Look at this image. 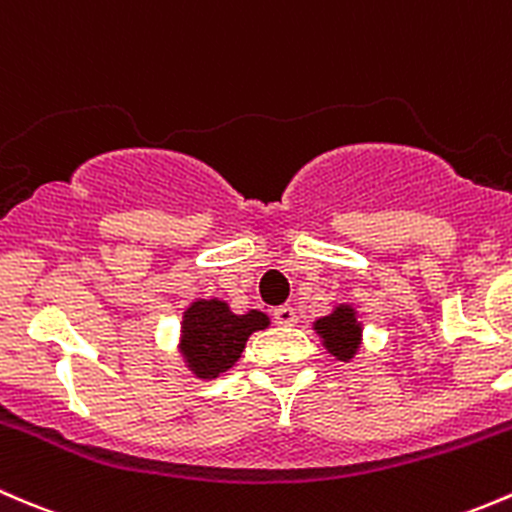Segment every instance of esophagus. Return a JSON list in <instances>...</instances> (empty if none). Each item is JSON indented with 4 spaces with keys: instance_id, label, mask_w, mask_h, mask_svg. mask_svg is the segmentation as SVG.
Returning a JSON list of instances; mask_svg holds the SVG:
<instances>
[{
    "instance_id": "obj_1",
    "label": "esophagus",
    "mask_w": 512,
    "mask_h": 512,
    "mask_svg": "<svg viewBox=\"0 0 512 512\" xmlns=\"http://www.w3.org/2000/svg\"><path fill=\"white\" fill-rule=\"evenodd\" d=\"M273 318H276L278 325H286V328L298 323V313H295L293 305H281V308H276L273 310Z\"/></svg>"
}]
</instances>
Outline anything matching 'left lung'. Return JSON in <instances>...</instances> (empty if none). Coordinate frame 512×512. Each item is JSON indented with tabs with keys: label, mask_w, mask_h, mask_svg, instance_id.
Instances as JSON below:
<instances>
[{
	"label": "left lung",
	"mask_w": 512,
	"mask_h": 512,
	"mask_svg": "<svg viewBox=\"0 0 512 512\" xmlns=\"http://www.w3.org/2000/svg\"><path fill=\"white\" fill-rule=\"evenodd\" d=\"M313 330L320 335L325 350L340 362H350L360 350L362 323L352 305H337L333 313L315 320Z\"/></svg>",
	"instance_id": "8db88e82"
}]
</instances>
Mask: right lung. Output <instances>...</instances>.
Here are the masks:
<instances>
[{"label": "right lung", "mask_w": 512, "mask_h": 512, "mask_svg": "<svg viewBox=\"0 0 512 512\" xmlns=\"http://www.w3.org/2000/svg\"><path fill=\"white\" fill-rule=\"evenodd\" d=\"M268 323L261 310L236 315L224 300L199 298L182 315L179 352L194 377L214 379L239 362L246 340L256 330H266Z\"/></svg>", "instance_id": "right-lung-1"}]
</instances>
